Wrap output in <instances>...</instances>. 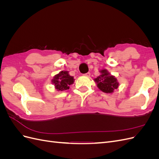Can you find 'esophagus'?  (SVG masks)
<instances>
[{"instance_id":"esophagus-1","label":"esophagus","mask_w":159,"mask_h":159,"mask_svg":"<svg viewBox=\"0 0 159 159\" xmlns=\"http://www.w3.org/2000/svg\"><path fill=\"white\" fill-rule=\"evenodd\" d=\"M90 75H91V74L89 73V72H88V73H87V74H84V75H85V76H87V77H89V76H90Z\"/></svg>"}]
</instances>
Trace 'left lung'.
<instances>
[{
  "instance_id": "8db88e82",
  "label": "left lung",
  "mask_w": 159,
  "mask_h": 159,
  "mask_svg": "<svg viewBox=\"0 0 159 159\" xmlns=\"http://www.w3.org/2000/svg\"><path fill=\"white\" fill-rule=\"evenodd\" d=\"M100 75L93 79L99 90L106 93H112L119 88V84L115 76L111 74L106 69L99 71Z\"/></svg>"
}]
</instances>
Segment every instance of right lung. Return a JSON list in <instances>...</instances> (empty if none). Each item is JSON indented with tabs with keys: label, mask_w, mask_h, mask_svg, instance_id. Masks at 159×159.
I'll return each instance as SVG.
<instances>
[{
	"label": "right lung",
	"mask_w": 159,
	"mask_h": 159,
	"mask_svg": "<svg viewBox=\"0 0 159 159\" xmlns=\"http://www.w3.org/2000/svg\"><path fill=\"white\" fill-rule=\"evenodd\" d=\"M75 79L69 74L68 71H60L58 74L54 76L52 83L54 88L58 91L69 89L70 85L74 83Z\"/></svg>",
	"instance_id": "obj_1"
}]
</instances>
